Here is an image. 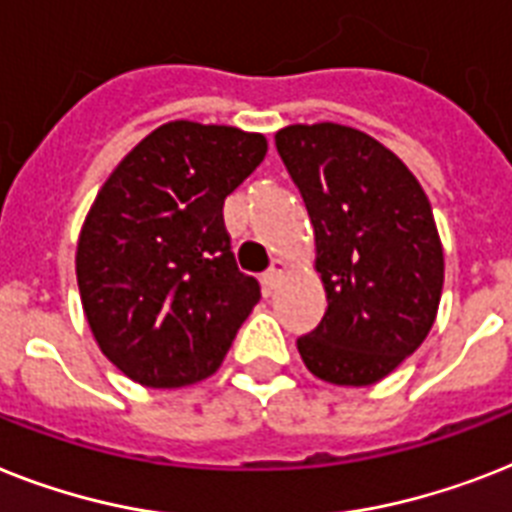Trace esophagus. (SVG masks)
<instances>
[{"instance_id": "34e87169", "label": "esophagus", "mask_w": 512, "mask_h": 512, "mask_svg": "<svg viewBox=\"0 0 512 512\" xmlns=\"http://www.w3.org/2000/svg\"><path fill=\"white\" fill-rule=\"evenodd\" d=\"M284 273H286V263H284V260H273V263H270V268L265 270V276H263L265 289H268V292H273V289H276V286L281 284V278H284Z\"/></svg>"}]
</instances>
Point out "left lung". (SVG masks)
Segmentation results:
<instances>
[{
  "label": "left lung",
  "instance_id": "1",
  "mask_svg": "<svg viewBox=\"0 0 512 512\" xmlns=\"http://www.w3.org/2000/svg\"><path fill=\"white\" fill-rule=\"evenodd\" d=\"M278 155L305 199L328 307L299 336L307 371L371 386L413 355L436 321L444 249L434 210L405 162L339 123H294Z\"/></svg>",
  "mask_w": 512,
  "mask_h": 512
}]
</instances>
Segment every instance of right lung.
<instances>
[{"mask_svg":"<svg viewBox=\"0 0 512 512\" xmlns=\"http://www.w3.org/2000/svg\"><path fill=\"white\" fill-rule=\"evenodd\" d=\"M268 139L170 120L128 152L83 220L76 278L102 355L149 389L213 376L260 286L236 268L223 202Z\"/></svg>","mask_w":512,"mask_h":512,"instance_id":"obj_1","label":"right lung"}]
</instances>
